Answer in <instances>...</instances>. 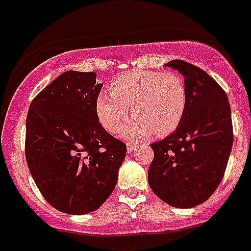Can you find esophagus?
Masks as SVG:
<instances>
[{"label": "esophagus", "instance_id": "1", "mask_svg": "<svg viewBox=\"0 0 251 251\" xmlns=\"http://www.w3.org/2000/svg\"><path fill=\"white\" fill-rule=\"evenodd\" d=\"M134 149H135L134 143H127V151L128 152H132Z\"/></svg>", "mask_w": 251, "mask_h": 251}]
</instances>
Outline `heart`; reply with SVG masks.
Listing matches in <instances>:
<instances>
[{
    "mask_svg": "<svg viewBox=\"0 0 251 251\" xmlns=\"http://www.w3.org/2000/svg\"><path fill=\"white\" fill-rule=\"evenodd\" d=\"M188 102L187 86L171 71L130 70L121 74L96 97V114L102 127L116 132L129 116L134 118L119 129L126 138L155 134L165 137L180 126Z\"/></svg>",
    "mask_w": 251,
    "mask_h": 251,
    "instance_id": "b5f03b06",
    "label": "heart"
}]
</instances>
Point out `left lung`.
Segmentation results:
<instances>
[{"mask_svg": "<svg viewBox=\"0 0 251 251\" xmlns=\"http://www.w3.org/2000/svg\"><path fill=\"white\" fill-rule=\"evenodd\" d=\"M166 66L185 76L188 102L177 129L151 144L150 188L176 208L207 201L226 173L233 147V124L226 91L199 66L171 60Z\"/></svg>", "mask_w": 251, "mask_h": 251, "instance_id": "obj_1", "label": "left lung"}]
</instances>
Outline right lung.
<instances>
[{
  "instance_id": "add662e5",
  "label": "right lung",
  "mask_w": 251,
  "mask_h": 251,
  "mask_svg": "<svg viewBox=\"0 0 251 251\" xmlns=\"http://www.w3.org/2000/svg\"><path fill=\"white\" fill-rule=\"evenodd\" d=\"M96 73L65 71L30 103L25 159L48 203L68 214L96 211L113 192L127 145L100 123Z\"/></svg>"
}]
</instances>
